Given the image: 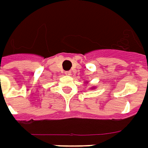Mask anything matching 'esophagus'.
Instances as JSON below:
<instances>
[{
  "mask_svg": "<svg viewBox=\"0 0 148 148\" xmlns=\"http://www.w3.org/2000/svg\"><path fill=\"white\" fill-rule=\"evenodd\" d=\"M64 74L67 75V76H69V75H71V72L70 71H66V72H64Z\"/></svg>",
  "mask_w": 148,
  "mask_h": 148,
  "instance_id": "obj_1",
  "label": "esophagus"
}]
</instances>
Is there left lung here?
Segmentation results:
<instances>
[{
	"label": "left lung",
	"instance_id": "obj_1",
	"mask_svg": "<svg viewBox=\"0 0 148 148\" xmlns=\"http://www.w3.org/2000/svg\"><path fill=\"white\" fill-rule=\"evenodd\" d=\"M85 83H88V82H85ZM96 86H93V87H92L91 88V89H93V88H95Z\"/></svg>",
	"mask_w": 148,
	"mask_h": 148
}]
</instances>
